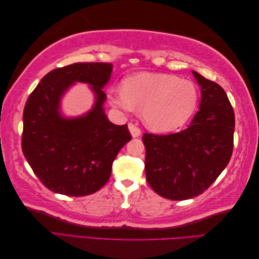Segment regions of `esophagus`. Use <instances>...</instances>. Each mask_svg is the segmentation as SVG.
Segmentation results:
<instances>
[{
	"label": "esophagus",
	"mask_w": 259,
	"mask_h": 259,
	"mask_svg": "<svg viewBox=\"0 0 259 259\" xmlns=\"http://www.w3.org/2000/svg\"><path fill=\"white\" fill-rule=\"evenodd\" d=\"M128 130H130L133 137H138V136H140V134H142V131H140V128L137 127L136 125H134L133 123L128 124Z\"/></svg>",
	"instance_id": "esophagus-1"
}]
</instances>
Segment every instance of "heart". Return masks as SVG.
<instances>
[{"mask_svg": "<svg viewBox=\"0 0 259 259\" xmlns=\"http://www.w3.org/2000/svg\"><path fill=\"white\" fill-rule=\"evenodd\" d=\"M109 103L133 113L143 111L144 121L155 132H169L185 124L198 105L195 85L167 73H138L123 82V90L110 89Z\"/></svg>", "mask_w": 259, "mask_h": 259, "instance_id": "obj_1", "label": "heart"}]
</instances>
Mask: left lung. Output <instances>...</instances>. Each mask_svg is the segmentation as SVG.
I'll use <instances>...</instances> for the list:
<instances>
[{
    "label": "left lung",
    "mask_w": 259,
    "mask_h": 259,
    "mask_svg": "<svg viewBox=\"0 0 259 259\" xmlns=\"http://www.w3.org/2000/svg\"><path fill=\"white\" fill-rule=\"evenodd\" d=\"M201 88L199 111L186 130L168 135L145 133L148 184L161 197L182 201L198 197L229 163L234 112L221 85L192 71Z\"/></svg>",
    "instance_id": "obj_1"
}]
</instances>
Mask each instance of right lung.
<instances>
[{
  "mask_svg": "<svg viewBox=\"0 0 259 259\" xmlns=\"http://www.w3.org/2000/svg\"><path fill=\"white\" fill-rule=\"evenodd\" d=\"M107 62H77L52 70L30 94L23 110L21 147L41 183L53 192L83 197L98 191L110 178L112 163L132 139L127 125L108 120L103 91L111 76ZM74 81L92 84L97 103L90 112L66 119L60 98Z\"/></svg>",
  "mask_w": 259,
  "mask_h": 259,
  "instance_id": "right-lung-1",
  "label": "right lung"
}]
</instances>
